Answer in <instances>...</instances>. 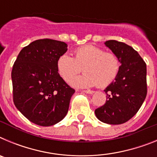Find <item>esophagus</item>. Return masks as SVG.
I'll list each match as a JSON object with an SVG mask.
<instances>
[{
	"instance_id": "obj_1",
	"label": "esophagus",
	"mask_w": 157,
	"mask_h": 157,
	"mask_svg": "<svg viewBox=\"0 0 157 157\" xmlns=\"http://www.w3.org/2000/svg\"><path fill=\"white\" fill-rule=\"evenodd\" d=\"M83 92L86 93V94H94V90H83Z\"/></svg>"
}]
</instances>
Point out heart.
I'll return each instance as SVG.
<instances>
[{
  "label": "heart",
  "mask_w": 157,
  "mask_h": 157,
  "mask_svg": "<svg viewBox=\"0 0 157 157\" xmlns=\"http://www.w3.org/2000/svg\"><path fill=\"white\" fill-rule=\"evenodd\" d=\"M75 58L67 54L59 56L56 62L59 75L65 82L71 80L82 70L85 73L72 79L71 84L77 88L97 85L104 87L114 81L120 69V62L116 54L105 52L93 45L76 48Z\"/></svg>",
  "instance_id": "obj_1"
}]
</instances>
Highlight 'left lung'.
<instances>
[{
  "label": "left lung",
  "mask_w": 157,
  "mask_h": 157,
  "mask_svg": "<svg viewBox=\"0 0 157 157\" xmlns=\"http://www.w3.org/2000/svg\"><path fill=\"white\" fill-rule=\"evenodd\" d=\"M105 45L118 56L120 71L104 91L106 102L95 110L100 121L118 125L130 120L138 112L147 94L146 63L130 45L115 40Z\"/></svg>",
  "instance_id": "1"
}]
</instances>
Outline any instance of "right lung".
I'll list each match as a JSON object with an SVG mask.
<instances>
[{
    "label": "right lung",
    "mask_w": 157,
    "mask_h": 157,
    "mask_svg": "<svg viewBox=\"0 0 157 157\" xmlns=\"http://www.w3.org/2000/svg\"><path fill=\"white\" fill-rule=\"evenodd\" d=\"M67 50L63 41L39 39L20 51L12 71L13 101L18 110L32 123L55 125L68 112L75 90L60 77L58 58Z\"/></svg>",
    "instance_id": "obj_1"
}]
</instances>
